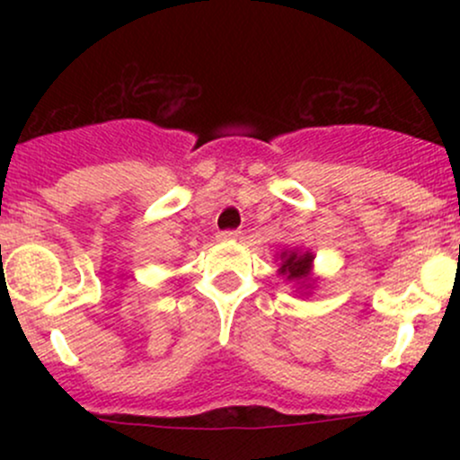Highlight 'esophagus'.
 Returning a JSON list of instances; mask_svg holds the SVG:
<instances>
[{
  "label": "esophagus",
  "instance_id": "34e87169",
  "mask_svg": "<svg viewBox=\"0 0 460 460\" xmlns=\"http://www.w3.org/2000/svg\"><path fill=\"white\" fill-rule=\"evenodd\" d=\"M220 237H223V240H237V237H240V231L225 229V231H220Z\"/></svg>",
  "mask_w": 460,
  "mask_h": 460
}]
</instances>
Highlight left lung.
Returning a JSON list of instances; mask_svg holds the SVG:
<instances>
[{
	"instance_id": "8db88e82",
	"label": "left lung",
	"mask_w": 460,
	"mask_h": 460,
	"mask_svg": "<svg viewBox=\"0 0 460 460\" xmlns=\"http://www.w3.org/2000/svg\"><path fill=\"white\" fill-rule=\"evenodd\" d=\"M281 260L283 263L281 268H279V272H281L288 281H303V279H307L314 255H311V252H303V255H300V252H283Z\"/></svg>"
}]
</instances>
